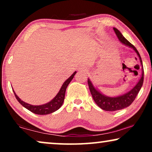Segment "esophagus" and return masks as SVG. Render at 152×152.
Segmentation results:
<instances>
[{"label": "esophagus", "mask_w": 152, "mask_h": 152, "mask_svg": "<svg viewBox=\"0 0 152 152\" xmlns=\"http://www.w3.org/2000/svg\"><path fill=\"white\" fill-rule=\"evenodd\" d=\"M78 70H84V71H86L87 68L85 67V66H80V67H79Z\"/></svg>", "instance_id": "obj_1"}]
</instances>
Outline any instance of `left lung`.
Segmentation results:
<instances>
[{
	"label": "left lung",
	"mask_w": 152,
	"mask_h": 152,
	"mask_svg": "<svg viewBox=\"0 0 152 152\" xmlns=\"http://www.w3.org/2000/svg\"><path fill=\"white\" fill-rule=\"evenodd\" d=\"M113 30L115 31V34L117 35L118 38L120 40V42L123 43V44L125 45H127V46L132 48L134 49L135 52L137 53V55H138L139 57V59H140L141 65H142V73L140 80L138 81L137 84L132 89V90L129 91L128 93H125V94L115 97H107L105 96L104 95L102 94L98 90H97V89L93 86L92 82H91V80H89V79H88V84L89 89H90L91 93V95H92V97L93 99H94L95 102L96 103V104L99 107H100L102 109L107 111H118V110H121L132 104L133 102L134 101V99H136L139 91H140L141 87L142 86L143 80H144V70H143L142 62L138 51L137 50V49L134 47V45H132L129 41H128L125 38H124L123 35L121 34V32H120L118 29L113 28Z\"/></svg>",
	"instance_id": "left-lung-1"
}]
</instances>
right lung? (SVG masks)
Here are the masks:
<instances>
[{
    "instance_id": "add662e5",
    "label": "right lung",
    "mask_w": 152,
    "mask_h": 152,
    "mask_svg": "<svg viewBox=\"0 0 152 152\" xmlns=\"http://www.w3.org/2000/svg\"><path fill=\"white\" fill-rule=\"evenodd\" d=\"M76 71L74 72V73L67 80H66L64 83L62 85L61 88L59 91V93H57V95L54 97V98L52 99L50 102H48L45 104L42 105H39V106H34L29 104L28 103H26L25 102L22 101L19 97L17 96V95H16V93L13 91V92L15 95V97L17 100L18 101L20 104H21L23 107L26 108L27 109H28L29 111H30L32 113L35 114H38V115H47V114H50L53 113L59 109L60 107H61L62 104H63L64 98H65V93H66V90L68 84H70V82H71V80L73 79L75 75L76 74Z\"/></svg>"
}]
</instances>
